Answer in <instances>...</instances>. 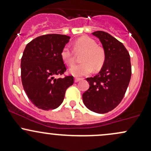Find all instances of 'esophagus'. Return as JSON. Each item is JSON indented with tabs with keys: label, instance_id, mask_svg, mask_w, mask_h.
<instances>
[{
	"label": "esophagus",
	"instance_id": "1",
	"mask_svg": "<svg viewBox=\"0 0 151 151\" xmlns=\"http://www.w3.org/2000/svg\"><path fill=\"white\" fill-rule=\"evenodd\" d=\"M81 80H82L81 78H75V82L77 83V82L80 81H81Z\"/></svg>",
	"mask_w": 151,
	"mask_h": 151
}]
</instances>
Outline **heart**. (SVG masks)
<instances>
[{"instance_id": "b5f03b06", "label": "heart", "mask_w": 151, "mask_h": 151, "mask_svg": "<svg viewBox=\"0 0 151 151\" xmlns=\"http://www.w3.org/2000/svg\"><path fill=\"white\" fill-rule=\"evenodd\" d=\"M74 51L76 53H82L81 62L70 69L71 75L75 77L88 76L93 70H99L106 60L105 50L100 45H96L93 39L88 37L79 38L74 44ZM61 58L67 65H72L75 61V54L69 47L65 46L61 51Z\"/></svg>"}]
</instances>
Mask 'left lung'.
<instances>
[{
	"label": "left lung",
	"instance_id": "left-lung-1",
	"mask_svg": "<svg viewBox=\"0 0 151 151\" xmlns=\"http://www.w3.org/2000/svg\"><path fill=\"white\" fill-rule=\"evenodd\" d=\"M99 39L106 52L104 65L97 75L87 78L89 88L83 93V101L91 111L109 112L122 100L130 81V57L125 47L103 31L92 33Z\"/></svg>",
	"mask_w": 151,
	"mask_h": 151
}]
</instances>
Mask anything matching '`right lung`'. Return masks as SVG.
<instances>
[{
  "instance_id": "right-lung-1",
  "label": "right lung",
  "mask_w": 151,
  "mask_h": 151,
  "mask_svg": "<svg viewBox=\"0 0 151 151\" xmlns=\"http://www.w3.org/2000/svg\"><path fill=\"white\" fill-rule=\"evenodd\" d=\"M70 37L66 35H42L28 43L21 61L24 89L35 106L43 110L55 109L63 103L66 90L73 84L72 76L63 75L66 67L61 51Z\"/></svg>"
}]
</instances>
